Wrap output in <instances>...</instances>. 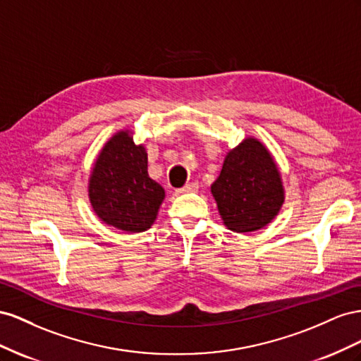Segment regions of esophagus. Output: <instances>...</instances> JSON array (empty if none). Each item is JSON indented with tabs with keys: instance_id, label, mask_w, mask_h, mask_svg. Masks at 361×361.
I'll return each instance as SVG.
<instances>
[{
	"instance_id": "34e87169",
	"label": "esophagus",
	"mask_w": 361,
	"mask_h": 361,
	"mask_svg": "<svg viewBox=\"0 0 361 361\" xmlns=\"http://www.w3.org/2000/svg\"><path fill=\"white\" fill-rule=\"evenodd\" d=\"M198 183H195V181H192V183H188L186 186H183V188H180V189H177V193H189V192H197L198 190Z\"/></svg>"
}]
</instances>
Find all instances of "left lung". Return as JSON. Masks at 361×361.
I'll use <instances>...</instances> for the list:
<instances>
[{"mask_svg":"<svg viewBox=\"0 0 361 361\" xmlns=\"http://www.w3.org/2000/svg\"><path fill=\"white\" fill-rule=\"evenodd\" d=\"M212 193L228 230L250 233L280 212L284 190L276 164L259 140L246 139L226 154Z\"/></svg>","mask_w":361,"mask_h":361,"instance_id":"1","label":"left lung"}]
</instances>
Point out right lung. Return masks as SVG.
<instances>
[{
    "instance_id": "add662e5",
    "label": "right lung",
    "mask_w": 361,
    "mask_h": 361,
    "mask_svg": "<svg viewBox=\"0 0 361 361\" xmlns=\"http://www.w3.org/2000/svg\"><path fill=\"white\" fill-rule=\"evenodd\" d=\"M92 207L109 225L128 233L148 230L164 190L149 178L145 148L127 131L113 136L97 159L89 184Z\"/></svg>"
}]
</instances>
